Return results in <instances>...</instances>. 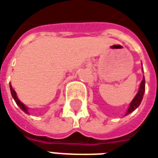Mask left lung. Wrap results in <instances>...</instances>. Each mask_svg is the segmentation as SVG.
Masks as SVG:
<instances>
[{
	"label": "left lung",
	"instance_id": "8db88e82",
	"mask_svg": "<svg viewBox=\"0 0 158 158\" xmlns=\"http://www.w3.org/2000/svg\"><path fill=\"white\" fill-rule=\"evenodd\" d=\"M144 91H145V79H144V77L142 82H141V85H140V88H139L138 93L137 94L135 95V97L134 98V100L132 101V102L130 103V106L128 107V110L126 114H128L129 113L133 112L135 109H136L139 106V105L141 104V101L143 100V97L144 94Z\"/></svg>",
	"mask_w": 158,
	"mask_h": 158
}]
</instances>
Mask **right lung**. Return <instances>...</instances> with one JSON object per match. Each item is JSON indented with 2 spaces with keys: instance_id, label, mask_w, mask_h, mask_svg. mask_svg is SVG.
Here are the masks:
<instances>
[{
  "instance_id": "obj_1",
  "label": "right lung",
  "mask_w": 158,
  "mask_h": 158,
  "mask_svg": "<svg viewBox=\"0 0 158 158\" xmlns=\"http://www.w3.org/2000/svg\"><path fill=\"white\" fill-rule=\"evenodd\" d=\"M10 91H11V94H12V97L14 98L15 101L16 102V104L19 106V107L23 110V111H24L25 113H27L28 114V108L26 107V106L21 102V101L18 100V98H17V96H16V94H15V90L12 88V86H11V85H10Z\"/></svg>"
}]
</instances>
